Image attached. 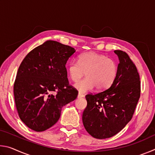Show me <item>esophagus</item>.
<instances>
[{"mask_svg":"<svg viewBox=\"0 0 155 155\" xmlns=\"http://www.w3.org/2000/svg\"><path fill=\"white\" fill-rule=\"evenodd\" d=\"M84 97H85V96H84L83 94L81 93L78 94V98H84Z\"/></svg>","mask_w":155,"mask_h":155,"instance_id":"esophagus-1","label":"esophagus"}]
</instances>
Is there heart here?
Segmentation results:
<instances>
[{
	"label": "heart",
	"mask_w": 155,
	"mask_h": 155,
	"mask_svg": "<svg viewBox=\"0 0 155 155\" xmlns=\"http://www.w3.org/2000/svg\"><path fill=\"white\" fill-rule=\"evenodd\" d=\"M68 75L73 82H77L84 74L86 78L74 85L80 92L85 93L96 87L104 91L111 87L117 74V65L114 59L94 52H85L78 57V62L68 65Z\"/></svg>",
	"instance_id": "heart-1"
}]
</instances>
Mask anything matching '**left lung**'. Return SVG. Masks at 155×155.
<instances>
[{
  "instance_id": "1",
  "label": "left lung",
  "mask_w": 155,
  "mask_h": 155,
  "mask_svg": "<svg viewBox=\"0 0 155 155\" xmlns=\"http://www.w3.org/2000/svg\"><path fill=\"white\" fill-rule=\"evenodd\" d=\"M117 74L109 89L87 94V105L83 113V123L89 134L96 139L116 135L132 118L140 97V75L134 63L125 52L117 50Z\"/></svg>"
}]
</instances>
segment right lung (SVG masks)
I'll return each mask as SVG.
<instances>
[{
	"mask_svg": "<svg viewBox=\"0 0 155 155\" xmlns=\"http://www.w3.org/2000/svg\"><path fill=\"white\" fill-rule=\"evenodd\" d=\"M76 52L71 46L46 41L28 52L18 68L14 85L15 103L20 120L37 132L58 121L62 107L77 98L69 85L65 68Z\"/></svg>",
	"mask_w": 155,
	"mask_h": 155,
	"instance_id": "add662e5",
	"label": "right lung"
}]
</instances>
